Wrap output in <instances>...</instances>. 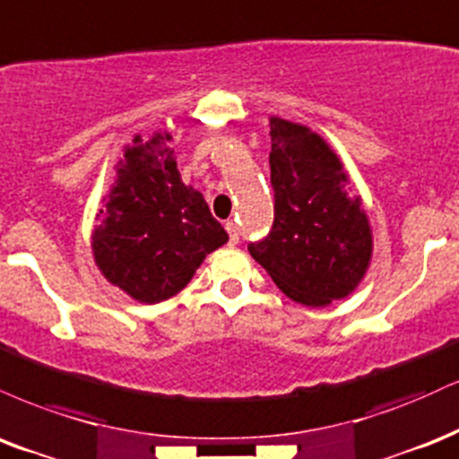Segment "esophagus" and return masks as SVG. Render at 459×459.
<instances>
[{"instance_id": "esophagus-1", "label": "esophagus", "mask_w": 459, "mask_h": 459, "mask_svg": "<svg viewBox=\"0 0 459 459\" xmlns=\"http://www.w3.org/2000/svg\"><path fill=\"white\" fill-rule=\"evenodd\" d=\"M225 230H228L231 245H236V242H238V228H236L234 221H228V223H225Z\"/></svg>"}]
</instances>
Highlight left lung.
Listing matches in <instances>:
<instances>
[{
	"instance_id": "8db88e82",
	"label": "left lung",
	"mask_w": 459,
	"mask_h": 459,
	"mask_svg": "<svg viewBox=\"0 0 459 459\" xmlns=\"http://www.w3.org/2000/svg\"><path fill=\"white\" fill-rule=\"evenodd\" d=\"M274 223L251 242L253 260L305 307H326L359 288L374 236L360 195L350 193L342 159L309 126L271 116Z\"/></svg>"
}]
</instances>
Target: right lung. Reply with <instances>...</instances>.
<instances>
[{
	"label": "right lung",
	"instance_id": "obj_1",
	"mask_svg": "<svg viewBox=\"0 0 459 459\" xmlns=\"http://www.w3.org/2000/svg\"><path fill=\"white\" fill-rule=\"evenodd\" d=\"M169 142L167 131L148 142L134 134L91 231L102 277L145 305L176 296L228 242L202 193L182 182Z\"/></svg>",
	"mask_w": 459,
	"mask_h": 459
}]
</instances>
